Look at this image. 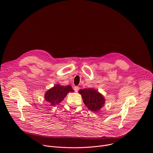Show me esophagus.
Instances as JSON below:
<instances>
[{
	"label": "esophagus",
	"mask_w": 153,
	"mask_h": 153,
	"mask_svg": "<svg viewBox=\"0 0 153 153\" xmlns=\"http://www.w3.org/2000/svg\"><path fill=\"white\" fill-rule=\"evenodd\" d=\"M74 90L77 92H78V91L79 90V86H74Z\"/></svg>",
	"instance_id": "esophagus-1"
}]
</instances>
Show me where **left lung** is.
Returning a JSON list of instances; mask_svg holds the SVG:
<instances>
[{
	"label": "left lung",
	"instance_id": "1",
	"mask_svg": "<svg viewBox=\"0 0 153 153\" xmlns=\"http://www.w3.org/2000/svg\"><path fill=\"white\" fill-rule=\"evenodd\" d=\"M79 93L82 95L84 104L90 111H98L105 103L103 95L94 88L80 89Z\"/></svg>",
	"mask_w": 153,
	"mask_h": 153
}]
</instances>
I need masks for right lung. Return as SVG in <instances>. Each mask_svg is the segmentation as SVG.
I'll return each mask as SVG.
<instances>
[{
  "instance_id": "1",
  "label": "right lung",
  "mask_w": 153,
  "mask_h": 153,
  "mask_svg": "<svg viewBox=\"0 0 153 153\" xmlns=\"http://www.w3.org/2000/svg\"><path fill=\"white\" fill-rule=\"evenodd\" d=\"M73 91L70 85L62 86L57 84L45 93L44 98L51 105L54 106L61 103L68 92Z\"/></svg>"
}]
</instances>
